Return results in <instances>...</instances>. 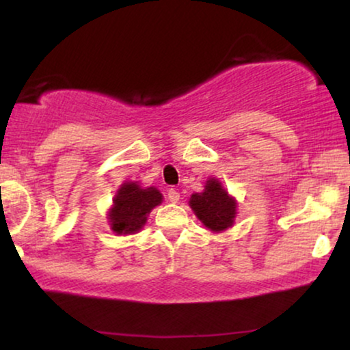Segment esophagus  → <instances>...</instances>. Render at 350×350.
Listing matches in <instances>:
<instances>
[{
	"label": "esophagus",
	"instance_id": "obj_1",
	"mask_svg": "<svg viewBox=\"0 0 350 350\" xmlns=\"http://www.w3.org/2000/svg\"><path fill=\"white\" fill-rule=\"evenodd\" d=\"M167 198H169L170 202H178L180 200V193L174 188H170L169 191H167Z\"/></svg>",
	"mask_w": 350,
	"mask_h": 350
}]
</instances>
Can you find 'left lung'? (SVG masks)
Here are the masks:
<instances>
[{"label":"left lung","mask_w":350,"mask_h":350,"mask_svg":"<svg viewBox=\"0 0 350 350\" xmlns=\"http://www.w3.org/2000/svg\"><path fill=\"white\" fill-rule=\"evenodd\" d=\"M189 205L200 221L212 231H224L236 217V202L221 188V183L213 178L207 181L204 193L191 196Z\"/></svg>","instance_id":"left-lung-1"}]
</instances>
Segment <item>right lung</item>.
<instances>
[{"instance_id":"add662e5","label":"right lung","mask_w":350,"mask_h":350,"mask_svg":"<svg viewBox=\"0 0 350 350\" xmlns=\"http://www.w3.org/2000/svg\"><path fill=\"white\" fill-rule=\"evenodd\" d=\"M162 202L156 188L142 189L137 183H124L109 212L111 229L118 234H135L146 223V215Z\"/></svg>"}]
</instances>
